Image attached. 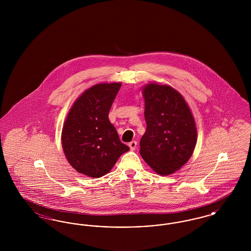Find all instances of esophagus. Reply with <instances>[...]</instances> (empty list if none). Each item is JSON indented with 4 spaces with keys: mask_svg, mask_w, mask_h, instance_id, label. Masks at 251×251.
<instances>
[{
    "mask_svg": "<svg viewBox=\"0 0 251 251\" xmlns=\"http://www.w3.org/2000/svg\"><path fill=\"white\" fill-rule=\"evenodd\" d=\"M129 147H130V149H131V151L135 150L136 147H137V142H136V141H131V142L129 143Z\"/></svg>",
    "mask_w": 251,
    "mask_h": 251,
    "instance_id": "esophagus-1",
    "label": "esophagus"
}]
</instances>
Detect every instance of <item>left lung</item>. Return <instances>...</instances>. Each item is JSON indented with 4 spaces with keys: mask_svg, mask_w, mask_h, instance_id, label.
Masks as SVG:
<instances>
[{
    "mask_svg": "<svg viewBox=\"0 0 251 251\" xmlns=\"http://www.w3.org/2000/svg\"><path fill=\"white\" fill-rule=\"evenodd\" d=\"M147 130L140 154L160 175H169L191 157L197 128L183 97L168 85L150 84L143 89Z\"/></svg>",
    "mask_w": 251,
    "mask_h": 251,
    "instance_id": "1",
    "label": "left lung"
}]
</instances>
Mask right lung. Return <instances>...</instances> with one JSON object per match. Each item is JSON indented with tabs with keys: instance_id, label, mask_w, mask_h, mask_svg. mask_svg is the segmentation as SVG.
<instances>
[{
	"instance_id": "obj_1",
	"label": "right lung",
	"mask_w": 251,
	"mask_h": 251,
	"mask_svg": "<svg viewBox=\"0 0 251 251\" xmlns=\"http://www.w3.org/2000/svg\"><path fill=\"white\" fill-rule=\"evenodd\" d=\"M121 84H99L74 102L62 131V146L72 167L84 175L100 178L113 168L128 146L120 140L108 119Z\"/></svg>"
}]
</instances>
